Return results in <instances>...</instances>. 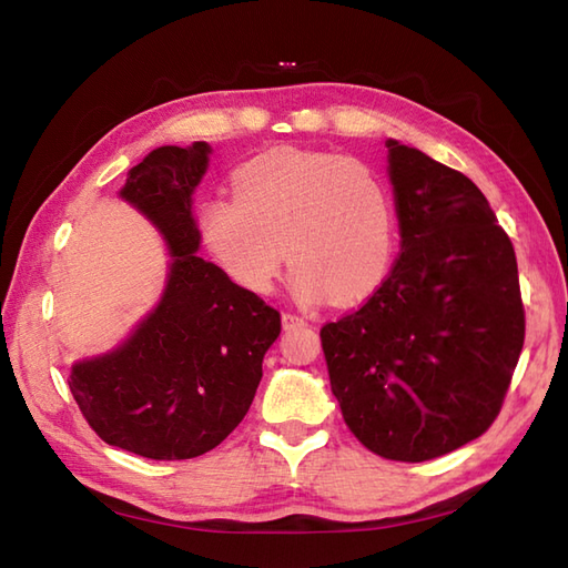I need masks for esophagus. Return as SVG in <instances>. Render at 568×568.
<instances>
[{
    "mask_svg": "<svg viewBox=\"0 0 568 568\" xmlns=\"http://www.w3.org/2000/svg\"><path fill=\"white\" fill-rule=\"evenodd\" d=\"M282 323H284L286 331H292V327H301V325H306V318L296 316V313H284V316H282Z\"/></svg>",
    "mask_w": 568,
    "mask_h": 568,
    "instance_id": "34e87169",
    "label": "esophagus"
}]
</instances>
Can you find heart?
<instances>
[{
    "label": "heart",
    "mask_w": 568,
    "mask_h": 568,
    "mask_svg": "<svg viewBox=\"0 0 568 568\" xmlns=\"http://www.w3.org/2000/svg\"><path fill=\"white\" fill-rule=\"evenodd\" d=\"M233 194L201 201L199 233L213 262L247 292H270L286 255L301 304L325 294L349 304L367 296L394 260V199L367 162L272 150L233 174Z\"/></svg>",
    "instance_id": "obj_1"
}]
</instances>
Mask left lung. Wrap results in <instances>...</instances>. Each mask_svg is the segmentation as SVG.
<instances>
[{
    "label": "left lung",
    "instance_id": "8db88e82",
    "mask_svg": "<svg viewBox=\"0 0 568 568\" xmlns=\"http://www.w3.org/2000/svg\"><path fill=\"white\" fill-rule=\"evenodd\" d=\"M400 255L367 304L321 331L347 427L374 455L425 462L484 435L525 343L518 262L469 178L386 141Z\"/></svg>",
    "mask_w": 568,
    "mask_h": 568
}]
</instances>
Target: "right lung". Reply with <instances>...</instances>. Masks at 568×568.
Listing matches in <instances>:
<instances>
[{
    "label": "right lung",
    "mask_w": 568,
    "mask_h": 568,
    "mask_svg": "<svg viewBox=\"0 0 568 568\" xmlns=\"http://www.w3.org/2000/svg\"><path fill=\"white\" fill-rule=\"evenodd\" d=\"M211 145H162L129 170L119 196L160 233L168 276L155 308L109 352L72 364L70 390L92 430L148 459L206 455L245 418L280 311L199 257L194 192Z\"/></svg>",
    "instance_id": "right-lung-1"
}]
</instances>
